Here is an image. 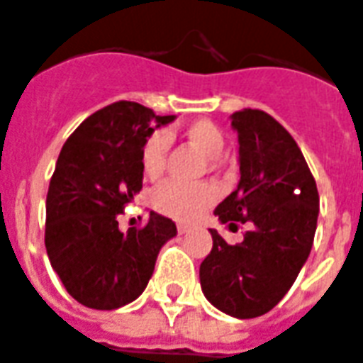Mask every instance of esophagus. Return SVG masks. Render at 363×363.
I'll use <instances>...</instances> for the list:
<instances>
[{
	"mask_svg": "<svg viewBox=\"0 0 363 363\" xmlns=\"http://www.w3.org/2000/svg\"><path fill=\"white\" fill-rule=\"evenodd\" d=\"M177 230H179L181 235H184V233H189L190 227L186 225V223H179V225H177Z\"/></svg>",
	"mask_w": 363,
	"mask_h": 363,
	"instance_id": "esophagus-1",
	"label": "esophagus"
}]
</instances>
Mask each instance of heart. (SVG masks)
<instances>
[{
  "label": "heart",
  "mask_w": 363,
  "mask_h": 363,
  "mask_svg": "<svg viewBox=\"0 0 363 363\" xmlns=\"http://www.w3.org/2000/svg\"><path fill=\"white\" fill-rule=\"evenodd\" d=\"M182 136L189 144L200 150L206 157L213 160L221 155L225 147V136L221 128L211 121H194L182 128ZM169 140L163 133H154L147 136L140 152L142 171L147 179H157L165 169ZM217 190L208 182L184 184L179 181H167L160 184L152 192V206L163 216L174 217L181 221H189L202 213L203 209L216 202Z\"/></svg>",
  "instance_id": "obj_1"
}]
</instances>
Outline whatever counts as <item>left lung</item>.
I'll list each match as a JSON object with an SVG mask.
<instances>
[{
  "mask_svg": "<svg viewBox=\"0 0 363 363\" xmlns=\"http://www.w3.org/2000/svg\"><path fill=\"white\" fill-rule=\"evenodd\" d=\"M240 182L216 208L229 229L246 223L240 244L211 230L213 248L200 265L202 291L233 318L264 315L283 300L310 256L319 194L289 130L262 109L233 113Z\"/></svg>",
  "mask_w": 363,
  "mask_h": 363,
  "instance_id": "8db88e82",
  "label": "left lung"
}]
</instances>
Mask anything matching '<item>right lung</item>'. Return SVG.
Segmentation results:
<instances>
[{"mask_svg":"<svg viewBox=\"0 0 363 363\" xmlns=\"http://www.w3.org/2000/svg\"><path fill=\"white\" fill-rule=\"evenodd\" d=\"M174 115L136 101H115L67 138L45 198V250L67 292L94 310H115L140 296L174 223L150 213L140 229L121 233L117 216L142 190L140 152Z\"/></svg>","mask_w":363,"mask_h":363,"instance_id":"1","label":"right lung"}]
</instances>
